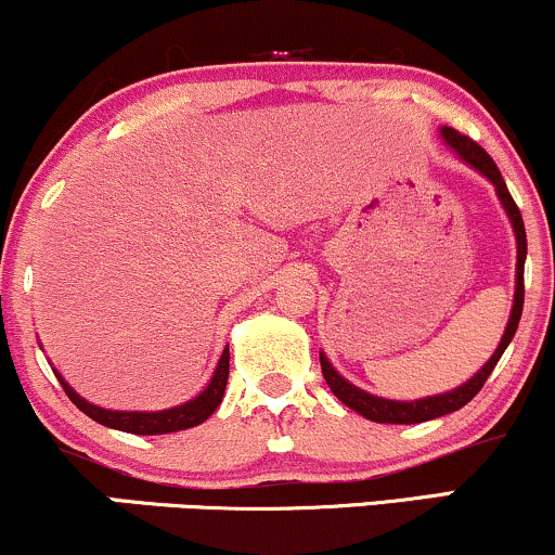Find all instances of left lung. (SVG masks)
I'll list each match as a JSON object with an SVG mask.
<instances>
[{"label": "left lung", "mask_w": 555, "mask_h": 555, "mask_svg": "<svg viewBox=\"0 0 555 555\" xmlns=\"http://www.w3.org/2000/svg\"><path fill=\"white\" fill-rule=\"evenodd\" d=\"M438 135L446 145H449L451 151H454L456 158L460 162L467 164V167H473L477 175H482L486 180L493 184L495 188V195H499L503 211H506L508 221H512V229H514V240H517V282H514V305H512V313H508V323H506V331H503L499 347H495V352L490 354V360L486 365L477 371L473 378L464 380L462 386L451 388V391H443V393H433V397H423V399H410V401H399V399H384V397H375V393L365 391V388L349 384L344 375L336 371L334 365H331L326 354L321 352V371H323V378H326V384L331 391H334V397L341 401V404H347L349 410H354L358 415L373 420V423H386V425H415V423H428V420H436V417H443V415H451V412L462 410L467 401H473L477 397V391H480L482 384L488 380V375L493 373L495 362L501 360V354L506 352V347L512 344L514 334H517V326H519V318H521V305H525V258H527V234H525V221H521V214L517 208V203H514L512 193H508L506 182H503L499 167H495V162L490 158L486 151L480 149V145L473 143L467 135H462V132H456L454 127H441L438 130Z\"/></svg>", "instance_id": "8db88e82"}]
</instances>
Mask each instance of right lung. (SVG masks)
Segmentation results:
<instances>
[{"instance_id":"obj_1","label":"right lung","mask_w":555,"mask_h":555,"mask_svg":"<svg viewBox=\"0 0 555 555\" xmlns=\"http://www.w3.org/2000/svg\"><path fill=\"white\" fill-rule=\"evenodd\" d=\"M54 371V367H52ZM56 378H60L62 388L78 406L80 412H86L88 417L95 420V423L106 425V428L122 430V433H132V436H164V433H177V430H188L195 428V425L206 423L208 417L214 415L216 406L221 404L224 399V388H227V378H229V347L221 352L219 362H216V371L208 380L206 388L201 393H195L193 399L182 401V404L169 406V410H106V406L93 404V401L82 399L73 386L62 378L60 371H54Z\"/></svg>"}]
</instances>
